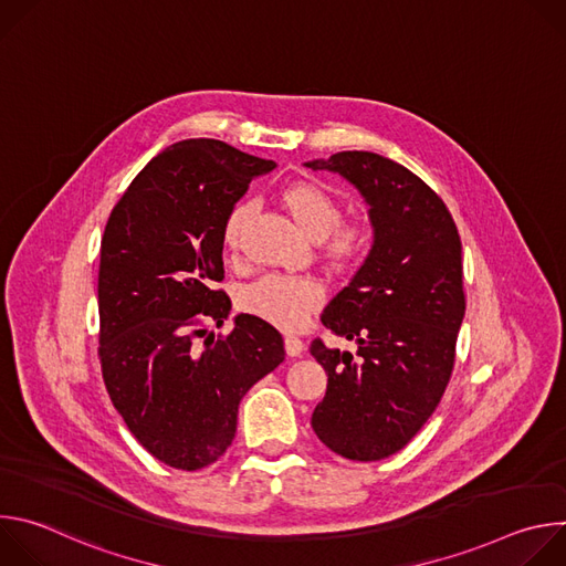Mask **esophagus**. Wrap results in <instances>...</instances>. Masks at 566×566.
Instances as JSON below:
<instances>
[{
  "instance_id": "1",
  "label": "esophagus",
  "mask_w": 566,
  "mask_h": 566,
  "mask_svg": "<svg viewBox=\"0 0 566 566\" xmlns=\"http://www.w3.org/2000/svg\"><path fill=\"white\" fill-rule=\"evenodd\" d=\"M284 349H286V354L291 358H295V356H300L304 352V340L297 338V336H286L284 338Z\"/></svg>"
}]
</instances>
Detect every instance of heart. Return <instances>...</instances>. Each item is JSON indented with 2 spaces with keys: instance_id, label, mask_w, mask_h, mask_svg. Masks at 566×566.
<instances>
[{
  "instance_id": "obj_1",
  "label": "heart",
  "mask_w": 566,
  "mask_h": 566,
  "mask_svg": "<svg viewBox=\"0 0 566 566\" xmlns=\"http://www.w3.org/2000/svg\"><path fill=\"white\" fill-rule=\"evenodd\" d=\"M282 203L295 219V223L311 239L327 238V253L340 266H352L363 260L369 249V232L358 223H340L343 208L338 199L317 184L297 181L284 188ZM253 206L241 201L232 206L223 221V244L237 249L241 244V232L251 217ZM325 286L313 277L302 275H264L255 284L241 291L239 304L244 311L266 319L269 325L280 329L302 327L311 311L322 302Z\"/></svg>"
}]
</instances>
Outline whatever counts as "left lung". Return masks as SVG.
I'll return each mask as SVG.
<instances>
[{"label":"left lung","mask_w":566,"mask_h":566,"mask_svg":"<svg viewBox=\"0 0 566 566\" xmlns=\"http://www.w3.org/2000/svg\"><path fill=\"white\" fill-rule=\"evenodd\" d=\"M304 166L347 179L374 228L367 260L319 315L358 352L311 343L329 376L311 426L336 454L378 461L415 439L448 387L465 313L461 239L439 195L391 158L338 151Z\"/></svg>","instance_id":"left-lung-1"}]
</instances>
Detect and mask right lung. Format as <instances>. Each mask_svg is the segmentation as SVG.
Here are the masks:
<instances>
[{"label":"right lung","mask_w":566,"mask_h":566,"mask_svg":"<svg viewBox=\"0 0 566 566\" xmlns=\"http://www.w3.org/2000/svg\"><path fill=\"white\" fill-rule=\"evenodd\" d=\"M273 160L214 138L166 147L114 206L101 241V365L136 441L179 470L214 463L232 443L239 400L284 360V340L258 315L230 313L223 221Z\"/></svg>","instance_id":"right-lung-1"}]
</instances>
